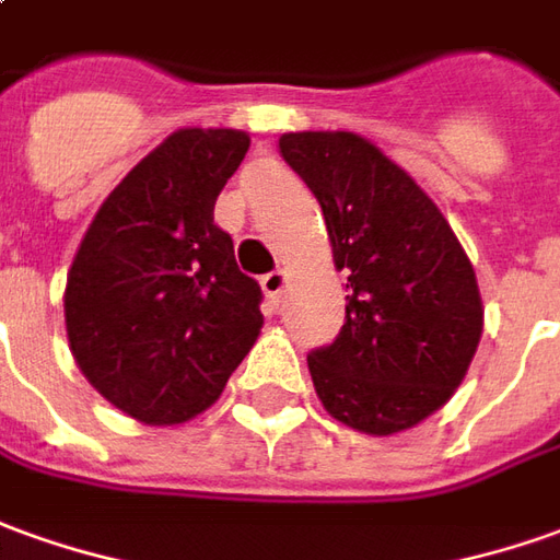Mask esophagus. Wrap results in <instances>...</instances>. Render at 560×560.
Segmentation results:
<instances>
[{
	"label": "esophagus",
	"mask_w": 560,
	"mask_h": 560,
	"mask_svg": "<svg viewBox=\"0 0 560 560\" xmlns=\"http://www.w3.org/2000/svg\"><path fill=\"white\" fill-rule=\"evenodd\" d=\"M261 289H265L268 302L271 304L280 302V295H283V289H287V271H283V268H277V271L265 273V277H261Z\"/></svg>",
	"instance_id": "obj_1"
}]
</instances>
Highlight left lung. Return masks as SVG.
I'll return each mask as SVG.
<instances>
[{"instance_id": "8db88e82", "label": "left lung", "mask_w": 560, "mask_h": 560, "mask_svg": "<svg viewBox=\"0 0 560 560\" xmlns=\"http://www.w3.org/2000/svg\"><path fill=\"white\" fill-rule=\"evenodd\" d=\"M280 155L323 207L347 277L338 338L307 357L331 418L393 435L464 384L485 329L479 283L448 219L375 142L350 130L280 137Z\"/></svg>"}]
</instances>
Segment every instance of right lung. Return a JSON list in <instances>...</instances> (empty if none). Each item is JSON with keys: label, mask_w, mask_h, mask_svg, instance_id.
<instances>
[{"label": "right lung", "mask_w": 560, "mask_h": 560, "mask_svg": "<svg viewBox=\"0 0 560 560\" xmlns=\"http://www.w3.org/2000/svg\"><path fill=\"white\" fill-rule=\"evenodd\" d=\"M249 149L234 127H183L100 203L67 273L72 360L149 427L198 418L261 331V289L213 207Z\"/></svg>", "instance_id": "1"}]
</instances>
